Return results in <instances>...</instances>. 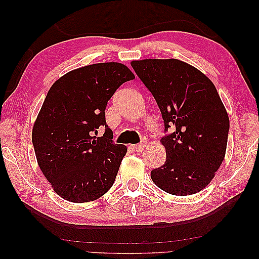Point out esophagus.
<instances>
[{
    "mask_svg": "<svg viewBox=\"0 0 259 259\" xmlns=\"http://www.w3.org/2000/svg\"><path fill=\"white\" fill-rule=\"evenodd\" d=\"M133 150L137 151V152H141L145 148V144H137V145H133Z\"/></svg>",
    "mask_w": 259,
    "mask_h": 259,
    "instance_id": "obj_1",
    "label": "esophagus"
}]
</instances>
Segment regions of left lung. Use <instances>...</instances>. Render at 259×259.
<instances>
[{"instance_id": "8db88e82", "label": "left lung", "mask_w": 259, "mask_h": 259, "mask_svg": "<svg viewBox=\"0 0 259 259\" xmlns=\"http://www.w3.org/2000/svg\"><path fill=\"white\" fill-rule=\"evenodd\" d=\"M160 108L166 161L151 172L159 189L190 196L205 189L225 158L230 128L228 112L214 84L196 67L177 59L131 62Z\"/></svg>"}]
</instances>
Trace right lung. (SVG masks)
<instances>
[{
    "label": "right lung",
    "mask_w": 259,
    "mask_h": 259,
    "mask_svg": "<svg viewBox=\"0 0 259 259\" xmlns=\"http://www.w3.org/2000/svg\"><path fill=\"white\" fill-rule=\"evenodd\" d=\"M134 77L122 63H94L70 70L48 91L31 139L42 173L63 199L88 203L112 187L127 147L113 143L105 109ZM100 125L104 136L95 137Z\"/></svg>",
    "instance_id": "1"
}]
</instances>
